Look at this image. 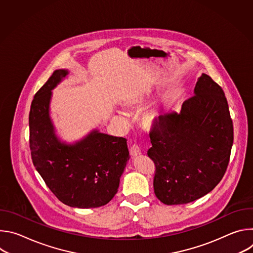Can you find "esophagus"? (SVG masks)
<instances>
[{
    "label": "esophagus",
    "mask_w": 253,
    "mask_h": 253,
    "mask_svg": "<svg viewBox=\"0 0 253 253\" xmlns=\"http://www.w3.org/2000/svg\"><path fill=\"white\" fill-rule=\"evenodd\" d=\"M130 154H131V156H133V157H136V156H138V155L141 154V149H140V147L137 145V144H133V145L131 146V148H130Z\"/></svg>",
    "instance_id": "obj_1"
}]
</instances>
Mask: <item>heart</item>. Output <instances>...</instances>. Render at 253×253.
Here are the masks:
<instances>
[{"label":"heart","mask_w":253,"mask_h":253,"mask_svg":"<svg viewBox=\"0 0 253 253\" xmlns=\"http://www.w3.org/2000/svg\"><path fill=\"white\" fill-rule=\"evenodd\" d=\"M147 99L146 97H136L133 98L131 100H129L127 102V105L132 107V108H136V107H140L142 105H144L146 103ZM162 115V111L159 107H154L152 109L148 110L145 114L143 116V125L147 129H151L153 127H155L159 121V119L161 118Z\"/></svg>","instance_id":"heart-1"}]
</instances>
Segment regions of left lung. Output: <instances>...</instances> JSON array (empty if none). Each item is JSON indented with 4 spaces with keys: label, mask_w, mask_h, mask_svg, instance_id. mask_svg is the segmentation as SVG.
Instances as JSON below:
<instances>
[{
    "label": "left lung",
    "mask_w": 253,
    "mask_h": 253,
    "mask_svg": "<svg viewBox=\"0 0 253 253\" xmlns=\"http://www.w3.org/2000/svg\"><path fill=\"white\" fill-rule=\"evenodd\" d=\"M148 156L156 170L154 192L164 204L192 202L222 179L233 144V124L224 92L202 74L180 113L161 115L150 132Z\"/></svg>",
    "instance_id": "left-lung-1"
}]
</instances>
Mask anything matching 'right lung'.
Instances as JSON below:
<instances>
[{
	"label": "right lung",
	"instance_id": "right-lung-1",
	"mask_svg": "<svg viewBox=\"0 0 253 253\" xmlns=\"http://www.w3.org/2000/svg\"><path fill=\"white\" fill-rule=\"evenodd\" d=\"M69 74L59 69L36 93L29 115L33 164L46 185L64 204L95 208L117 193L120 177L130 158L127 140L99 130L68 144L56 135L50 117L52 90Z\"/></svg>",
	"mask_w": 253,
	"mask_h": 253
}]
</instances>
